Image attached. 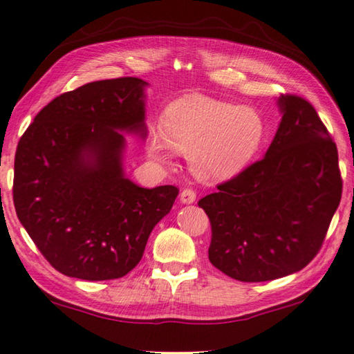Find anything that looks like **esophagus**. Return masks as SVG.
Here are the masks:
<instances>
[{
    "instance_id": "esophagus-1",
    "label": "esophagus",
    "mask_w": 354,
    "mask_h": 354,
    "mask_svg": "<svg viewBox=\"0 0 354 354\" xmlns=\"http://www.w3.org/2000/svg\"><path fill=\"white\" fill-rule=\"evenodd\" d=\"M196 200V194L192 189H184L181 192V195H179V201L183 203V205H192V203H195Z\"/></svg>"
}]
</instances>
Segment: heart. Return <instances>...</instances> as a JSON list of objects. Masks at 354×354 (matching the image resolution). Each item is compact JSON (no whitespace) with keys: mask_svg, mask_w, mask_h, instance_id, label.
<instances>
[{"mask_svg":"<svg viewBox=\"0 0 354 354\" xmlns=\"http://www.w3.org/2000/svg\"><path fill=\"white\" fill-rule=\"evenodd\" d=\"M266 134L259 112L201 93H190L167 106L162 129H153L147 153L156 162H169L171 149L187 154L200 181H226L236 176L259 149Z\"/></svg>","mask_w":354,"mask_h":354,"instance_id":"heart-1","label":"heart"}]
</instances>
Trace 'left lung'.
I'll list each match as a JSON object with an SVG mask.
<instances>
[{"instance_id": "obj_1", "label": "left lung", "mask_w": 354, "mask_h": 354, "mask_svg": "<svg viewBox=\"0 0 354 354\" xmlns=\"http://www.w3.org/2000/svg\"><path fill=\"white\" fill-rule=\"evenodd\" d=\"M266 156L198 201L212 226L209 261L243 283L299 272L319 253L342 196L339 156L306 100L281 95Z\"/></svg>"}]
</instances>
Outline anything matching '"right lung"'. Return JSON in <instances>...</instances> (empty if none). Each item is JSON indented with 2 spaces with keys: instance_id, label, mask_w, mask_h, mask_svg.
<instances>
[{
  "instance_id": "obj_1",
  "label": "right lung",
  "mask_w": 354,
  "mask_h": 354,
  "mask_svg": "<svg viewBox=\"0 0 354 354\" xmlns=\"http://www.w3.org/2000/svg\"><path fill=\"white\" fill-rule=\"evenodd\" d=\"M148 86L139 77L88 82L46 104L19 142L17 217L62 274L124 277L171 211L175 185L145 189L124 173V136L147 139Z\"/></svg>"
}]
</instances>
